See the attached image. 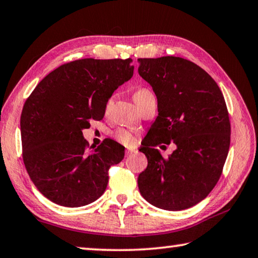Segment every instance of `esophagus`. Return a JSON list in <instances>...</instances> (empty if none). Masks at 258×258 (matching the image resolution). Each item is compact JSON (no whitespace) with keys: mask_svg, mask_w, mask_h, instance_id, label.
Wrapping results in <instances>:
<instances>
[{"mask_svg":"<svg viewBox=\"0 0 258 258\" xmlns=\"http://www.w3.org/2000/svg\"><path fill=\"white\" fill-rule=\"evenodd\" d=\"M135 150H126V152H125V155H126V157H128V156H131V155H133V154H135Z\"/></svg>","mask_w":258,"mask_h":258,"instance_id":"esophagus-1","label":"esophagus"}]
</instances>
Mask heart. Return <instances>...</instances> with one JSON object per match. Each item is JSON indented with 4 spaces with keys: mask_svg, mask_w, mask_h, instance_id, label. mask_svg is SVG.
<instances>
[{
    "mask_svg": "<svg viewBox=\"0 0 258 258\" xmlns=\"http://www.w3.org/2000/svg\"><path fill=\"white\" fill-rule=\"evenodd\" d=\"M147 93H150V91H148L147 89H138L133 94V99H138L139 97H142V95H145ZM113 138H115L118 142H120L121 145H124L126 147L134 146L135 143H137V138H135L130 131L124 128L117 130L116 132L113 133Z\"/></svg>",
    "mask_w": 258,
    "mask_h": 258,
    "instance_id": "obj_1",
    "label": "heart"
}]
</instances>
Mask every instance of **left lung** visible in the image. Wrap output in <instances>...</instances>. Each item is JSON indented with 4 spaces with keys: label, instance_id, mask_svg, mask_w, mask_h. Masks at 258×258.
Instances as JSON below:
<instances>
[{
    "label": "left lung",
    "instance_id": "obj_1",
    "mask_svg": "<svg viewBox=\"0 0 258 258\" xmlns=\"http://www.w3.org/2000/svg\"><path fill=\"white\" fill-rule=\"evenodd\" d=\"M139 74L151 85L158 116L140 151L148 159L139 175L140 194L165 211H182L209 195L223 171L231 125L216 82L180 56L140 58ZM172 141L177 150L164 159L154 146Z\"/></svg>",
    "mask_w": 258,
    "mask_h": 258
}]
</instances>
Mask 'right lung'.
<instances>
[{"label": "right lung", "mask_w": 258, "mask_h": 258, "mask_svg": "<svg viewBox=\"0 0 258 258\" xmlns=\"http://www.w3.org/2000/svg\"><path fill=\"white\" fill-rule=\"evenodd\" d=\"M132 59H80L61 64L35 87L20 117L23 159L38 191L54 204L81 207L101 197L124 147H89L82 131L103 118L108 100L131 80Z\"/></svg>", "instance_id": "right-lung-1"}]
</instances>
